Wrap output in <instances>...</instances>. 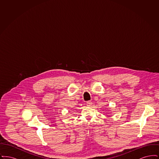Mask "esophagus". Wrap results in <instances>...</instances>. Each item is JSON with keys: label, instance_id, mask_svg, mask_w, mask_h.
I'll list each match as a JSON object with an SVG mask.
<instances>
[{"label": "esophagus", "instance_id": "esophagus-1", "mask_svg": "<svg viewBox=\"0 0 159 159\" xmlns=\"http://www.w3.org/2000/svg\"><path fill=\"white\" fill-rule=\"evenodd\" d=\"M86 105L87 106H89V107H91V106H92V102H91V101H88L87 102H86Z\"/></svg>", "mask_w": 159, "mask_h": 159}]
</instances>
